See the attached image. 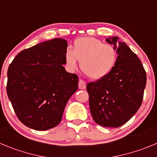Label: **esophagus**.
<instances>
[{
    "mask_svg": "<svg viewBox=\"0 0 157 157\" xmlns=\"http://www.w3.org/2000/svg\"><path fill=\"white\" fill-rule=\"evenodd\" d=\"M78 87H79V89H81V90H83V89H85L86 88L85 81H83V80H81V79H80V80H79Z\"/></svg>",
    "mask_w": 157,
    "mask_h": 157,
    "instance_id": "esophagus-1",
    "label": "esophagus"
}]
</instances>
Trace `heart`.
I'll return each instance as SVG.
<instances>
[{"instance_id":"1","label":"heart","mask_w":157,"mask_h":157,"mask_svg":"<svg viewBox=\"0 0 157 157\" xmlns=\"http://www.w3.org/2000/svg\"><path fill=\"white\" fill-rule=\"evenodd\" d=\"M66 64L73 70L80 63V70L92 80H101L112 71L118 60V51L114 45L105 44L91 37L75 39L71 50L65 54Z\"/></svg>"}]
</instances>
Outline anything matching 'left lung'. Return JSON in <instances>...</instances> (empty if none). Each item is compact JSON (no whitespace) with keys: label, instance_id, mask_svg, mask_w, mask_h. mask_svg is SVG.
<instances>
[{"label":"left lung","instance_id":"left-lung-1","mask_svg":"<svg viewBox=\"0 0 157 157\" xmlns=\"http://www.w3.org/2000/svg\"><path fill=\"white\" fill-rule=\"evenodd\" d=\"M118 37L106 39L118 51L115 68L104 78L88 83L90 113L95 122L104 127L118 128L137 112L143 102L146 74L140 59Z\"/></svg>","mask_w":157,"mask_h":157}]
</instances>
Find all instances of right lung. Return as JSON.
<instances>
[{
	"label": "right lung",
	"mask_w": 157,
	"mask_h": 157,
	"mask_svg": "<svg viewBox=\"0 0 157 157\" xmlns=\"http://www.w3.org/2000/svg\"><path fill=\"white\" fill-rule=\"evenodd\" d=\"M67 42L54 39L19 52L8 70L7 94L14 111L29 128L56 126L78 88V76L66 71Z\"/></svg>",
	"instance_id": "obj_1"
}]
</instances>
